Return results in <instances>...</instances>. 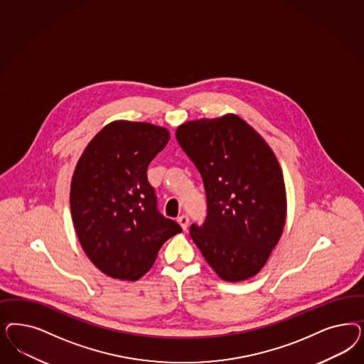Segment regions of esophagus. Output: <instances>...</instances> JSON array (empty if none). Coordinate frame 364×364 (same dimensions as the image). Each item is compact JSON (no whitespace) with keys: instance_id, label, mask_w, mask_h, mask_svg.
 <instances>
[{"instance_id":"1","label":"esophagus","mask_w":364,"mask_h":364,"mask_svg":"<svg viewBox=\"0 0 364 364\" xmlns=\"http://www.w3.org/2000/svg\"><path fill=\"white\" fill-rule=\"evenodd\" d=\"M178 223L181 225V228H182L185 232L188 230V218L186 217V215H181V217L178 218Z\"/></svg>"}]
</instances>
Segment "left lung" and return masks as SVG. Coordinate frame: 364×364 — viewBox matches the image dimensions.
<instances>
[{
    "mask_svg": "<svg viewBox=\"0 0 364 364\" xmlns=\"http://www.w3.org/2000/svg\"><path fill=\"white\" fill-rule=\"evenodd\" d=\"M176 141L198 168L208 200L190 235L225 282H245L264 268L282 238L287 191L269 144L244 119L226 114L178 126Z\"/></svg>",
    "mask_w": 364,
    "mask_h": 364,
    "instance_id": "obj_1",
    "label": "left lung"
}]
</instances>
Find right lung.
Here are the masks:
<instances>
[{"instance_id": "add662e5", "label": "right lung", "mask_w": 364, "mask_h": 364, "mask_svg": "<svg viewBox=\"0 0 364 364\" xmlns=\"http://www.w3.org/2000/svg\"><path fill=\"white\" fill-rule=\"evenodd\" d=\"M168 129L115 120L87 144L70 182V215L84 253L107 276L136 282L164 242L182 232L156 209L147 167Z\"/></svg>"}]
</instances>
